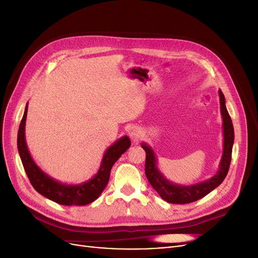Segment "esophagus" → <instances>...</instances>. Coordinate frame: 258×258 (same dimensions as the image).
Here are the masks:
<instances>
[{
    "label": "esophagus",
    "instance_id": "1",
    "mask_svg": "<svg viewBox=\"0 0 258 258\" xmlns=\"http://www.w3.org/2000/svg\"><path fill=\"white\" fill-rule=\"evenodd\" d=\"M129 137L134 142H138L142 137V131L139 127H131L129 129Z\"/></svg>",
    "mask_w": 258,
    "mask_h": 258
}]
</instances>
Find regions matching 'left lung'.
Wrapping results in <instances>:
<instances>
[{"instance_id": "8db88e82", "label": "left lung", "mask_w": 258, "mask_h": 258, "mask_svg": "<svg viewBox=\"0 0 258 258\" xmlns=\"http://www.w3.org/2000/svg\"><path fill=\"white\" fill-rule=\"evenodd\" d=\"M221 103V113L223 117V135H224V148L223 155L220 162L217 173L204 182H200L194 185H179L174 184L162 175V173L157 168V159H156L153 148L146 143H142L141 146L146 153L145 160V174L148 182L153 186V188L158 192L159 196L169 204H190V202L197 201L204 198L209 192L215 189L218 185H221L228 173L232 145L235 141V132H233V126L230 116L228 114L227 108L225 105V97L222 90H218Z\"/></svg>"}]
</instances>
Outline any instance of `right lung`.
<instances>
[{"instance_id":"add662e5","label":"right lung","mask_w":258,"mask_h":258,"mask_svg":"<svg viewBox=\"0 0 258 258\" xmlns=\"http://www.w3.org/2000/svg\"><path fill=\"white\" fill-rule=\"evenodd\" d=\"M27 113L28 104L26 105V110L19 126L17 146L23 168H25L26 173L34 189L43 195L44 197L63 206H86L95 201L106 187L113 165L130 147V139L124 136L107 148L98 173L89 181L77 185L62 184L50 177L48 174H46L40 167H37L31 157L25 135Z\"/></svg>"}]
</instances>
